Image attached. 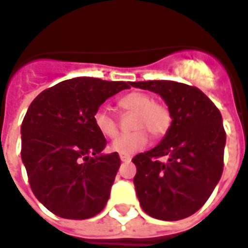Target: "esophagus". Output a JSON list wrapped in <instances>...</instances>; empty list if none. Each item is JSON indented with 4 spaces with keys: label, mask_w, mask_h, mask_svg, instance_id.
Segmentation results:
<instances>
[{
    "label": "esophagus",
    "mask_w": 248,
    "mask_h": 248,
    "mask_svg": "<svg viewBox=\"0 0 248 248\" xmlns=\"http://www.w3.org/2000/svg\"><path fill=\"white\" fill-rule=\"evenodd\" d=\"M120 160L123 162H129L132 160V157L129 155H120Z\"/></svg>",
    "instance_id": "34e87169"
}]
</instances>
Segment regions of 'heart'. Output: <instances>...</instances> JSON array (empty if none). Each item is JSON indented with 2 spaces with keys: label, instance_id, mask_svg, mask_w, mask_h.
Segmentation results:
<instances>
[{
  "label": "heart",
  "instance_id": "b5f03b06",
  "mask_svg": "<svg viewBox=\"0 0 248 248\" xmlns=\"http://www.w3.org/2000/svg\"><path fill=\"white\" fill-rule=\"evenodd\" d=\"M119 107L126 112L135 113L132 126L136 131L117 136L111 142V151L120 155H133L141 151L149 141L146 131L152 136L165 135L170 126V113L164 104L153 102L151 95L145 92L133 91L119 100ZM93 124L103 136L115 137L117 135V123L107 107L97 108L93 113Z\"/></svg>",
  "mask_w": 248,
  "mask_h": 248
}]
</instances>
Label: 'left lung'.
I'll return each mask as SVG.
<instances>
[{"label": "left lung", "mask_w": 248, "mask_h": 248, "mask_svg": "<svg viewBox=\"0 0 248 248\" xmlns=\"http://www.w3.org/2000/svg\"><path fill=\"white\" fill-rule=\"evenodd\" d=\"M131 86L160 95L171 117L161 141L132 160L137 168V198L142 210L156 219H184L205 205L222 176V115L203 92L184 83L149 80ZM164 155L165 163L156 160Z\"/></svg>", "instance_id": "left-lung-1"}]
</instances>
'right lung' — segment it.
<instances>
[{
  "label": "right lung",
  "instance_id": "add662e5",
  "mask_svg": "<svg viewBox=\"0 0 248 248\" xmlns=\"http://www.w3.org/2000/svg\"><path fill=\"white\" fill-rule=\"evenodd\" d=\"M131 83L74 78L42 91L29 107L21 157L34 196L55 216L87 219L104 209L120 157L103 153L107 140L93 113Z\"/></svg>",
  "mask_w": 248,
  "mask_h": 248
}]
</instances>
